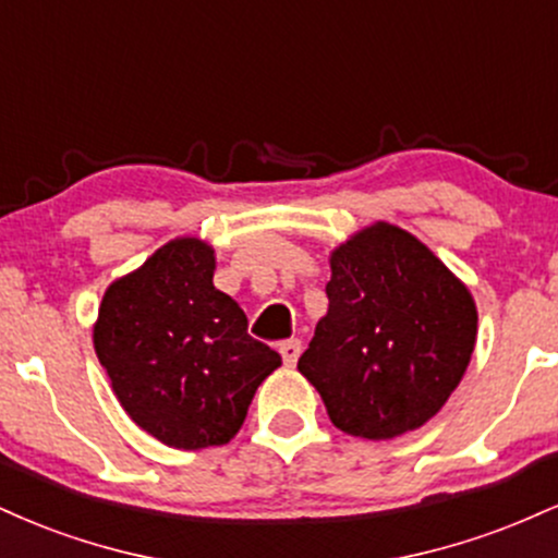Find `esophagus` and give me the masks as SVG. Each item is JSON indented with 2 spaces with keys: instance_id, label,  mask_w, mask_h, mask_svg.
Segmentation results:
<instances>
[{
  "instance_id": "esophagus-1",
  "label": "esophagus",
  "mask_w": 558,
  "mask_h": 558,
  "mask_svg": "<svg viewBox=\"0 0 558 558\" xmlns=\"http://www.w3.org/2000/svg\"><path fill=\"white\" fill-rule=\"evenodd\" d=\"M280 356H283V362L288 364V367H293V364H296V360H299V354H301V341L299 338H291V341H283L280 343Z\"/></svg>"
}]
</instances>
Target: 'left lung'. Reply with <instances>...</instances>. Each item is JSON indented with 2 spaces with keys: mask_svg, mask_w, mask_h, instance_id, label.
I'll use <instances>...</instances> for the list:
<instances>
[{
  "mask_svg": "<svg viewBox=\"0 0 558 558\" xmlns=\"http://www.w3.org/2000/svg\"><path fill=\"white\" fill-rule=\"evenodd\" d=\"M330 270L328 315L299 373L343 433L386 440L425 425L475 349L470 291L425 243L388 222L338 246Z\"/></svg>",
  "mask_w": 558,
  "mask_h": 558,
  "instance_id": "obj_1",
  "label": "left lung"
}]
</instances>
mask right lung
<instances>
[{
	"label": "right lung",
	"instance_id": "obj_1",
	"mask_svg": "<svg viewBox=\"0 0 558 558\" xmlns=\"http://www.w3.org/2000/svg\"><path fill=\"white\" fill-rule=\"evenodd\" d=\"M213 272L207 243H165L107 288L94 325L96 356L131 420L185 451L228 444L259 383L280 367Z\"/></svg>",
	"mask_w": 558,
	"mask_h": 558
}]
</instances>
